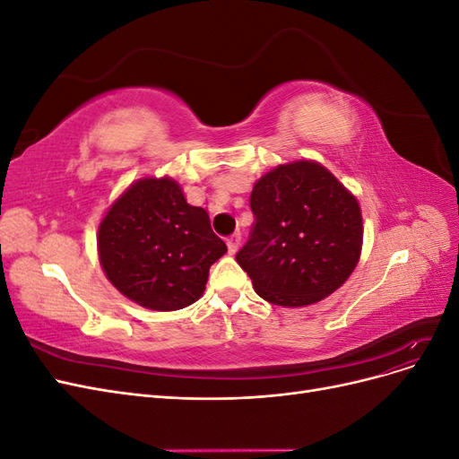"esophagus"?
<instances>
[{
  "mask_svg": "<svg viewBox=\"0 0 459 459\" xmlns=\"http://www.w3.org/2000/svg\"><path fill=\"white\" fill-rule=\"evenodd\" d=\"M239 245H241V235L239 233H233L231 238H228V253L235 255L239 251Z\"/></svg>",
  "mask_w": 459,
  "mask_h": 459,
  "instance_id": "esophagus-1",
  "label": "esophagus"
}]
</instances>
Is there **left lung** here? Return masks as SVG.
Wrapping results in <instances>:
<instances>
[{
  "mask_svg": "<svg viewBox=\"0 0 459 459\" xmlns=\"http://www.w3.org/2000/svg\"><path fill=\"white\" fill-rule=\"evenodd\" d=\"M251 208V238L235 260L258 297L300 308L349 280L362 255V208L324 164L275 166L255 184Z\"/></svg>",
  "mask_w": 459,
  "mask_h": 459,
  "instance_id": "8db88e82",
  "label": "left lung"
}]
</instances>
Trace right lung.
Here are the masks:
<instances>
[{
    "instance_id": "obj_1",
    "label": "right lung",
    "mask_w": 459,
    "mask_h": 459,
    "mask_svg": "<svg viewBox=\"0 0 459 459\" xmlns=\"http://www.w3.org/2000/svg\"><path fill=\"white\" fill-rule=\"evenodd\" d=\"M228 253L208 212L186 201L176 179L145 176L124 189L97 230L100 264L120 293L149 310L199 300L208 270Z\"/></svg>"
}]
</instances>
